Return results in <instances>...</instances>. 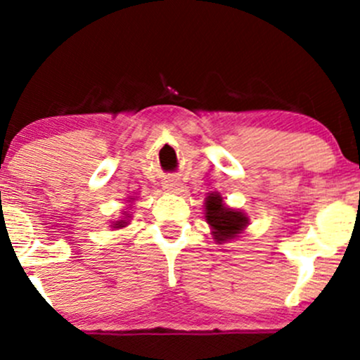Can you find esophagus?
Here are the masks:
<instances>
[{"instance_id":"esophagus-1","label":"esophagus","mask_w":360,"mask_h":360,"mask_svg":"<svg viewBox=\"0 0 360 360\" xmlns=\"http://www.w3.org/2000/svg\"><path fill=\"white\" fill-rule=\"evenodd\" d=\"M163 190L169 193H177L181 190V183L177 179H167L163 181Z\"/></svg>"}]
</instances>
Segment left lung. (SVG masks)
I'll return each instance as SVG.
<instances>
[{"mask_svg": "<svg viewBox=\"0 0 360 360\" xmlns=\"http://www.w3.org/2000/svg\"><path fill=\"white\" fill-rule=\"evenodd\" d=\"M205 221L210 226V235L217 244L233 240L249 226V216L240 209L226 205L217 191L207 193L203 203Z\"/></svg>", "mask_w": 360, "mask_h": 360, "instance_id": "8db88e82", "label": "left lung"}]
</instances>
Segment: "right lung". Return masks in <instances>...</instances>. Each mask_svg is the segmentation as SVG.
Listing matches in <instances>:
<instances>
[{"label": "right lung", "mask_w": 360, "mask_h": 360, "mask_svg": "<svg viewBox=\"0 0 360 360\" xmlns=\"http://www.w3.org/2000/svg\"><path fill=\"white\" fill-rule=\"evenodd\" d=\"M134 200H136V198H132V197H130V200H127V205H129V207L122 210L123 217H120L118 221H112V223L110 224L111 228H115V230H122V228L129 226L130 217H132V214H130V209H132V207H134Z\"/></svg>", "instance_id": "obj_1"}]
</instances>
